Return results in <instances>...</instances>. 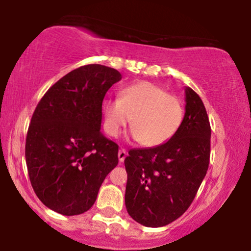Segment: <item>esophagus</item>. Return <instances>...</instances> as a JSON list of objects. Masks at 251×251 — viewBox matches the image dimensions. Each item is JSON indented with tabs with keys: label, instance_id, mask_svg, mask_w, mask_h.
I'll return each instance as SVG.
<instances>
[{
	"label": "esophagus",
	"instance_id": "1",
	"mask_svg": "<svg viewBox=\"0 0 251 251\" xmlns=\"http://www.w3.org/2000/svg\"><path fill=\"white\" fill-rule=\"evenodd\" d=\"M126 155H127V152H126L125 149H120L119 152H118V158H119V162L123 163L125 160Z\"/></svg>",
	"mask_w": 251,
	"mask_h": 251
}]
</instances>
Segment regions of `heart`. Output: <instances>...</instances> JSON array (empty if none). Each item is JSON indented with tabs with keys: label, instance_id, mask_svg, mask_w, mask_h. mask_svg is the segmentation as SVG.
<instances>
[{
	"label": "heart",
	"instance_id": "heart-1",
	"mask_svg": "<svg viewBox=\"0 0 251 251\" xmlns=\"http://www.w3.org/2000/svg\"><path fill=\"white\" fill-rule=\"evenodd\" d=\"M102 112L103 127L109 135H119L131 119L134 138L145 148L168 143L177 133L184 118L180 100L148 81L122 89L119 99L103 102Z\"/></svg>",
	"mask_w": 251,
	"mask_h": 251
}]
</instances>
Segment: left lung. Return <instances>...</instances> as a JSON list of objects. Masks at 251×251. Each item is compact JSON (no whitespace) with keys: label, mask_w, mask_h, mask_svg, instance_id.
<instances>
[{"label":"left lung","mask_w":251,"mask_h":251,"mask_svg":"<svg viewBox=\"0 0 251 251\" xmlns=\"http://www.w3.org/2000/svg\"><path fill=\"white\" fill-rule=\"evenodd\" d=\"M185 114L179 129L157 148L129 150L125 205L145 226H168L194 201L210 162L209 117L197 93L185 88Z\"/></svg>","instance_id":"obj_1"}]
</instances>
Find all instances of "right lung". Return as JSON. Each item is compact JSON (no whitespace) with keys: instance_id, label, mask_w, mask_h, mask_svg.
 <instances>
[{"instance_id":"1","label":"right lung","mask_w":251,"mask_h":251,"mask_svg":"<svg viewBox=\"0 0 251 251\" xmlns=\"http://www.w3.org/2000/svg\"><path fill=\"white\" fill-rule=\"evenodd\" d=\"M120 80L114 68L86 65L61 77L37 103L25 139V163L36 196L53 211H87L118 165L119 146L100 127L103 98Z\"/></svg>"}]
</instances>
